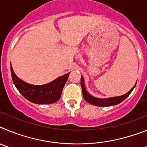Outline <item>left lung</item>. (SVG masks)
<instances>
[{"label": "left lung", "mask_w": 147, "mask_h": 147, "mask_svg": "<svg viewBox=\"0 0 147 147\" xmlns=\"http://www.w3.org/2000/svg\"><path fill=\"white\" fill-rule=\"evenodd\" d=\"M136 85H135V86H136ZM135 86L129 92H127L126 94L122 95V96H120L111 97V98H98L92 96L87 91L85 87V83H84V79H83L82 76H81V87L82 90L83 97L85 99V101L88 102V103L91 104L93 105H96V106H98V107H108V106L116 105L118 104L121 103L130 94L131 92L132 91V90L134 89Z\"/></svg>", "instance_id": "1"}]
</instances>
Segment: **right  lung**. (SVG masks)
<instances>
[{
	"label": "right lung",
	"mask_w": 147,
	"mask_h": 147,
	"mask_svg": "<svg viewBox=\"0 0 147 147\" xmlns=\"http://www.w3.org/2000/svg\"><path fill=\"white\" fill-rule=\"evenodd\" d=\"M11 74L15 87L23 96L34 104H52L57 102L70 73L43 85H34L25 82L16 76L11 65Z\"/></svg>",
	"instance_id": "add662e5"
}]
</instances>
